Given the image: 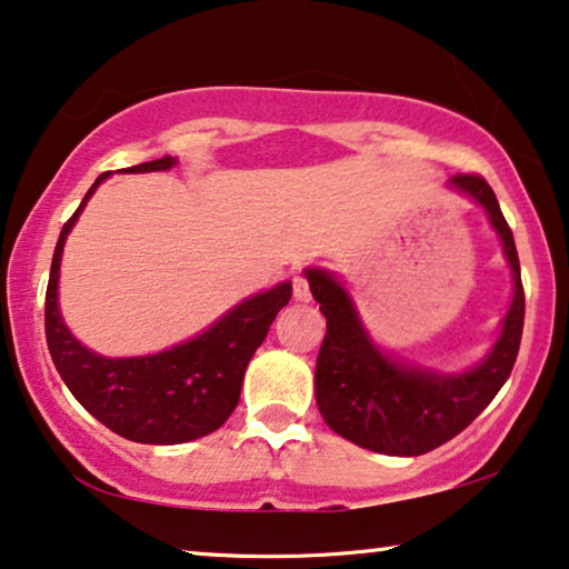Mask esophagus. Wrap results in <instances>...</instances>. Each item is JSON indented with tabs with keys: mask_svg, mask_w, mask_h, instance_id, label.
<instances>
[{
	"mask_svg": "<svg viewBox=\"0 0 569 569\" xmlns=\"http://www.w3.org/2000/svg\"><path fill=\"white\" fill-rule=\"evenodd\" d=\"M291 286H293V299L297 301H309L312 299V291H309V280L297 272V276L291 278Z\"/></svg>",
	"mask_w": 569,
	"mask_h": 569,
	"instance_id": "34e87169",
	"label": "esophagus"
}]
</instances>
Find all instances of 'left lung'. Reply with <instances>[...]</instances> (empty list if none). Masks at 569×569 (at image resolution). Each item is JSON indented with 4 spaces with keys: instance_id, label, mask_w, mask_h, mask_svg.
Masks as SVG:
<instances>
[{
    "instance_id": "1",
    "label": "left lung",
    "mask_w": 569,
    "mask_h": 569,
    "mask_svg": "<svg viewBox=\"0 0 569 569\" xmlns=\"http://www.w3.org/2000/svg\"><path fill=\"white\" fill-rule=\"evenodd\" d=\"M450 184L487 210L515 280L495 348L468 372L437 375L388 359L361 328L343 286L330 272L307 270L309 289L328 320L315 369L317 408L332 431L382 456H423L460 435L495 400L518 359L526 293L512 231L487 179L458 173Z\"/></svg>"
}]
</instances>
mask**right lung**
Here are the masks:
<instances>
[{"label": "right lung", "mask_w": 569, "mask_h": 569, "mask_svg": "<svg viewBox=\"0 0 569 569\" xmlns=\"http://www.w3.org/2000/svg\"><path fill=\"white\" fill-rule=\"evenodd\" d=\"M171 156L132 166V173L166 171ZM109 177L101 173L59 233L47 286V343L57 372L78 403L119 437L142 445H181L206 437L233 413L247 363L268 336L276 315L289 305L291 283L257 293L223 315L213 328L169 351L134 359H106L80 346L57 307L64 239L88 197Z\"/></svg>", "instance_id": "1"}]
</instances>
